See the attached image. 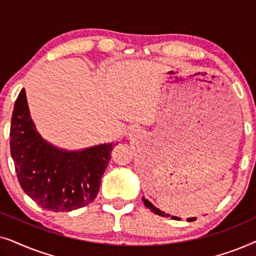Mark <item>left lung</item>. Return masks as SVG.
I'll list each match as a JSON object with an SVG mask.
<instances>
[{
  "label": "left lung",
  "instance_id": "1",
  "mask_svg": "<svg viewBox=\"0 0 256 256\" xmlns=\"http://www.w3.org/2000/svg\"><path fill=\"white\" fill-rule=\"evenodd\" d=\"M142 200H143V202H144V205L146 206V208H148L152 212L155 213V214H158V216H171V218H172V219H180V218H177V216H170V214H168V213H166V212L160 211V208H157L156 206H154L152 202H150L148 199H146L144 197H142ZM194 220H196V218H188V222H194Z\"/></svg>",
  "mask_w": 256,
  "mask_h": 256
}]
</instances>
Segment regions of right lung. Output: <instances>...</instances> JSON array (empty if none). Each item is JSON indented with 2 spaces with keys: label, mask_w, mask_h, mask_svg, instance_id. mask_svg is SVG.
I'll return each mask as SVG.
<instances>
[{
  "label": "right lung",
  "mask_w": 256,
  "mask_h": 256,
  "mask_svg": "<svg viewBox=\"0 0 256 256\" xmlns=\"http://www.w3.org/2000/svg\"><path fill=\"white\" fill-rule=\"evenodd\" d=\"M113 146L110 142L66 150L51 144L31 118L26 90L17 96L10 124V152L20 188L42 208L70 212L92 202Z\"/></svg>",
  "instance_id": "add662e5"
}]
</instances>
